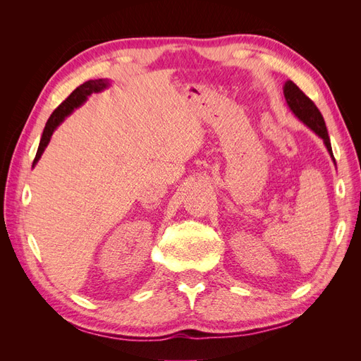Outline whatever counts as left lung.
<instances>
[{"mask_svg": "<svg viewBox=\"0 0 361 361\" xmlns=\"http://www.w3.org/2000/svg\"><path fill=\"white\" fill-rule=\"evenodd\" d=\"M283 93H285L286 102H288L290 110L293 111V114L297 116L302 123L307 125L313 130V133H316L324 140V143H325L326 149H329L330 155L334 161L330 137H329V133H326L324 117H322L321 111L318 110V106H316L310 97L305 96L300 87L292 81H286L285 87H283Z\"/></svg>", "mask_w": 361, "mask_h": 361, "instance_id": "obj_1", "label": "left lung"}]
</instances>
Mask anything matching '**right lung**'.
<instances>
[{"mask_svg": "<svg viewBox=\"0 0 361 361\" xmlns=\"http://www.w3.org/2000/svg\"><path fill=\"white\" fill-rule=\"evenodd\" d=\"M108 85V81L105 80H90V81H85L84 84H81L80 87H76V89L64 99L56 110H54V113L51 114V117L48 118V122L45 125V129H43V134H42V138H40V143H39V149H37V154H36V158L35 161H32V166H36V162L39 161V158L42 157L43 150H45V147L48 146L49 140H51V135L54 133V129H56L66 116H69L73 108L80 106L85 99L87 96H90L92 93H97L104 90L105 87Z\"/></svg>", "mask_w": 361, "mask_h": 361, "instance_id": "add662e5", "label": "right lung"}]
</instances>
